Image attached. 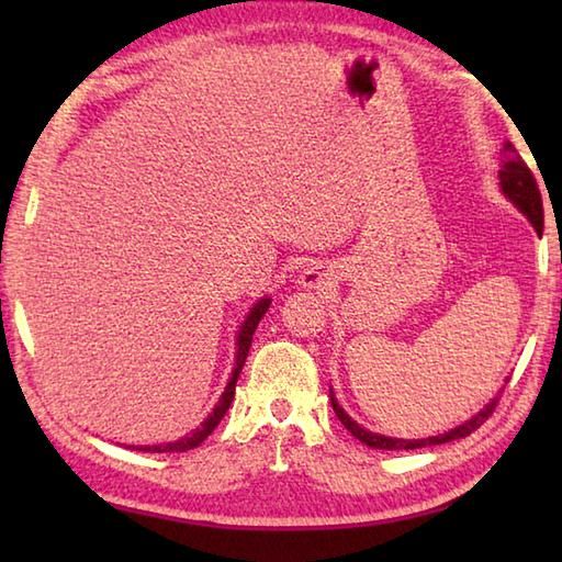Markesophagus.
<instances>
[{
    "label": "esophagus",
    "instance_id": "34e87169",
    "mask_svg": "<svg viewBox=\"0 0 562 562\" xmlns=\"http://www.w3.org/2000/svg\"><path fill=\"white\" fill-rule=\"evenodd\" d=\"M326 274L328 272H324L321 268H308L304 274H302V284L304 288H324L326 284Z\"/></svg>",
    "mask_w": 562,
    "mask_h": 562
}]
</instances>
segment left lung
Wrapping results in <instances>:
<instances>
[{
    "label": "left lung",
    "mask_w": 562,
    "mask_h": 562,
    "mask_svg": "<svg viewBox=\"0 0 562 562\" xmlns=\"http://www.w3.org/2000/svg\"><path fill=\"white\" fill-rule=\"evenodd\" d=\"M503 169H499V186H503L505 195L515 202V205L527 214L529 222L533 224L536 232H543V202H541V193H539V183H536V178L531 173V169L519 157V151L515 149L512 142H507L505 149H503ZM503 393V391H499ZM499 396H495L491 403L485 405V408L473 415L469 423H463L459 427L449 429L445 435H437V437H429V439H393V437H384V435H374V432H367L364 427L357 425L352 417L345 413L338 401L333 398V391H330V405L333 411H336L338 420L345 425V429H350L355 439L364 441L367 447L372 449H423V447H435V445H445V441H453V439H461V437H469L471 432H475L487 417L495 413V405H497Z\"/></svg>",
    "instance_id": "1"
}]
</instances>
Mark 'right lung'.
<instances>
[{
    "label": "right lung",
    "mask_w": 562,
    "mask_h": 562,
    "mask_svg": "<svg viewBox=\"0 0 562 562\" xmlns=\"http://www.w3.org/2000/svg\"><path fill=\"white\" fill-rule=\"evenodd\" d=\"M268 306H270V300H260V302L254 306V312L248 314V318H246V324L241 326V330H238V338H236V340H238V350H236L234 374H232L229 384H226V389H224V393H222L217 408L212 411V415L207 417L205 423H202V427L195 429V432L190 435V437L171 441V445H161V447H139V451H157V453H159V451H188V449H195V447L200 445V441H205L207 435H212V429L222 423L224 413L229 411L232 398H234V391H236V379H238V374H241V367H244L246 357H248V350H250V340H254V333H256V328H258V324H260L262 314L268 312Z\"/></svg>",
    "instance_id": "right-lung-1"
}]
</instances>
